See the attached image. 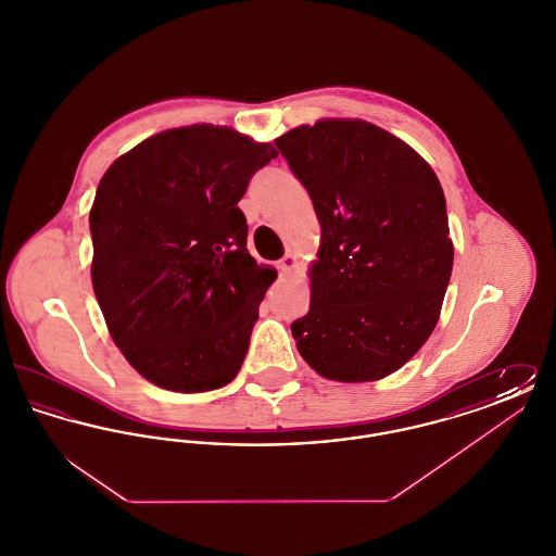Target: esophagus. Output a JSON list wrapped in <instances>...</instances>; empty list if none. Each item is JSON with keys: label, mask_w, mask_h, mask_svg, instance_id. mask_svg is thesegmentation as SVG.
I'll list each match as a JSON object with an SVG mask.
<instances>
[{"label": "esophagus", "mask_w": 556, "mask_h": 556, "mask_svg": "<svg viewBox=\"0 0 556 556\" xmlns=\"http://www.w3.org/2000/svg\"><path fill=\"white\" fill-rule=\"evenodd\" d=\"M295 266H298V258H295L293 254H286V256L277 263V268H279L281 275H291Z\"/></svg>", "instance_id": "34e87169"}]
</instances>
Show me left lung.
<instances>
[{"instance_id":"left-lung-1","label":"left lung","mask_w":556,"mask_h":556,"mask_svg":"<svg viewBox=\"0 0 556 556\" xmlns=\"http://www.w3.org/2000/svg\"><path fill=\"white\" fill-rule=\"evenodd\" d=\"M315 204L320 243L311 308L291 323L320 377L377 381L406 365L438 325L454 245L433 168L361 118H320L275 139Z\"/></svg>"}]
</instances>
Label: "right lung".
<instances>
[{
  "mask_svg": "<svg viewBox=\"0 0 556 556\" xmlns=\"http://www.w3.org/2000/svg\"><path fill=\"white\" fill-rule=\"evenodd\" d=\"M277 156L202 123L143 139L104 173L89 212L91 283L114 344L150 383L198 394L236 379L277 279L248 254L238 202Z\"/></svg>",
  "mask_w": 556,
  "mask_h": 556,
  "instance_id": "right-lung-1",
  "label": "right lung"
}]
</instances>
